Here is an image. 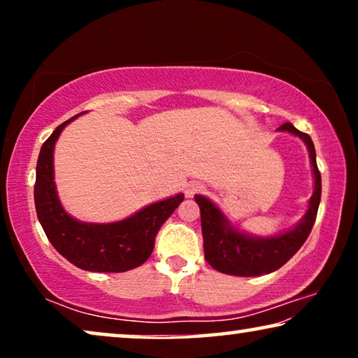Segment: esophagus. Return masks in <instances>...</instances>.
<instances>
[{"mask_svg":"<svg viewBox=\"0 0 358 358\" xmlns=\"http://www.w3.org/2000/svg\"><path fill=\"white\" fill-rule=\"evenodd\" d=\"M200 190H202V184L197 182V180H190V182L185 185V195H187V197H192L194 194L200 192Z\"/></svg>","mask_w":358,"mask_h":358,"instance_id":"1","label":"esophagus"}]
</instances>
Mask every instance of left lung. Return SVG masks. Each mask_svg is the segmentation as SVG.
<instances>
[{"mask_svg":"<svg viewBox=\"0 0 358 358\" xmlns=\"http://www.w3.org/2000/svg\"><path fill=\"white\" fill-rule=\"evenodd\" d=\"M277 130L295 135L306 145L315 180V190L308 200L306 212L295 227L285 231L272 236H256L236 227L208 197L197 194L194 199L200 207L205 259L215 271L238 277H257L275 272L295 256L315 224L321 202V174L316 164L315 145L310 135L296 130L290 122Z\"/></svg>","mask_w":358,"mask_h":358,"instance_id":"left-lung-1","label":"left lung"}]
</instances>
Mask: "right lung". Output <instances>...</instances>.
<instances>
[{"mask_svg":"<svg viewBox=\"0 0 358 358\" xmlns=\"http://www.w3.org/2000/svg\"><path fill=\"white\" fill-rule=\"evenodd\" d=\"M81 114L58 125L41 148L34 185L38 222L52 246L76 267L90 272H127L151 256L156 233L179 207L184 194L146 205L119 222L90 223L71 217L57 192L53 151L63 129Z\"/></svg>","mask_w":358,"mask_h":358,"instance_id":"add662e5","label":"right lung"}]
</instances>
